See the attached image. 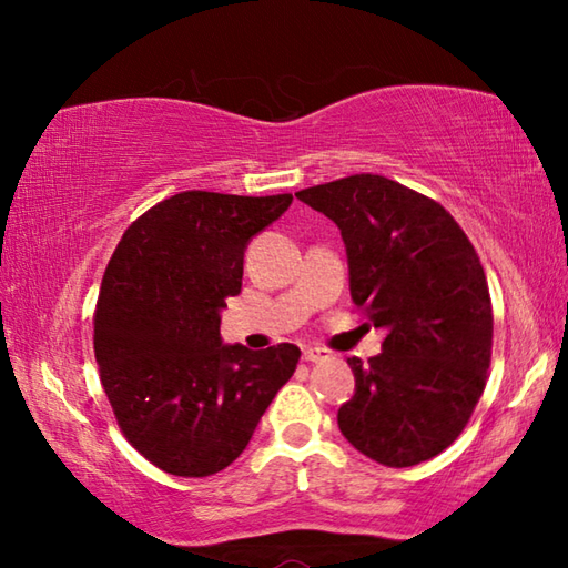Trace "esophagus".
I'll use <instances>...</instances> for the list:
<instances>
[{"label": "esophagus", "instance_id": "1", "mask_svg": "<svg viewBox=\"0 0 568 568\" xmlns=\"http://www.w3.org/2000/svg\"><path fill=\"white\" fill-rule=\"evenodd\" d=\"M328 358V351H321V348H305L303 351V361L307 363H318Z\"/></svg>", "mask_w": 568, "mask_h": 568}]
</instances>
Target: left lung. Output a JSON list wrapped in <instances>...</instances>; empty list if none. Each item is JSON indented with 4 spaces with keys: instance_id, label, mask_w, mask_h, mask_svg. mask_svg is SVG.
<instances>
[{
    "instance_id": "8db88e82",
    "label": "left lung",
    "mask_w": 568,
    "mask_h": 568,
    "mask_svg": "<svg viewBox=\"0 0 568 568\" xmlns=\"http://www.w3.org/2000/svg\"><path fill=\"white\" fill-rule=\"evenodd\" d=\"M295 197L338 225L353 303L386 328L378 355L348 358L355 393L341 434L390 468L438 456L466 428L491 363V295L474 245L436 200L371 172Z\"/></svg>"
}]
</instances>
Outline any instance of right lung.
I'll return each instance as SVG.
<instances>
[{
	"label": "right lung",
	"instance_id": "right-lung-1",
	"mask_svg": "<svg viewBox=\"0 0 568 568\" xmlns=\"http://www.w3.org/2000/svg\"><path fill=\"white\" fill-rule=\"evenodd\" d=\"M293 195L187 190L124 230L94 307V358L124 438L172 476L203 478L243 454L295 373L293 343L223 345L220 311L243 285L253 235Z\"/></svg>",
	"mask_w": 568,
	"mask_h": 568
}]
</instances>
